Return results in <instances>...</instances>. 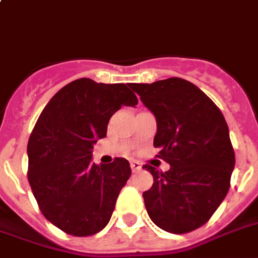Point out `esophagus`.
Returning a JSON list of instances; mask_svg holds the SVG:
<instances>
[{
    "instance_id": "esophagus-1",
    "label": "esophagus",
    "mask_w": 258,
    "mask_h": 258,
    "mask_svg": "<svg viewBox=\"0 0 258 258\" xmlns=\"http://www.w3.org/2000/svg\"><path fill=\"white\" fill-rule=\"evenodd\" d=\"M141 164L138 161H131V169H133V172H138L141 171Z\"/></svg>"
}]
</instances>
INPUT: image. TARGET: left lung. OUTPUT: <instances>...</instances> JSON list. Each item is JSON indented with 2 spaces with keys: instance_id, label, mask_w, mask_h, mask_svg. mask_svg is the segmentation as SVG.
Returning <instances> with one entry per match:
<instances>
[{
  "instance_id": "8db88e82",
  "label": "left lung",
  "mask_w": 258,
  "mask_h": 258,
  "mask_svg": "<svg viewBox=\"0 0 258 258\" xmlns=\"http://www.w3.org/2000/svg\"><path fill=\"white\" fill-rule=\"evenodd\" d=\"M130 87L156 116L153 145L171 165L167 172L144 165L154 180L144 192L149 217L172 234L197 230L230 190L235 153L226 119L204 91L180 78Z\"/></svg>"
}]
</instances>
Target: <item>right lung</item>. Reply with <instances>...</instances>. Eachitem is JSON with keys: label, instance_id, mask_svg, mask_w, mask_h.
Segmentation results:
<instances>
[{"label": "right lung", "instance_id": "add662e5", "mask_svg": "<svg viewBox=\"0 0 258 258\" xmlns=\"http://www.w3.org/2000/svg\"><path fill=\"white\" fill-rule=\"evenodd\" d=\"M137 104L130 83L82 78L57 91L39 114L27 145L28 183L42 215L66 234L94 235L109 223L131 168L123 157L91 163V149L106 137L114 112Z\"/></svg>", "mask_w": 258, "mask_h": 258}]
</instances>
